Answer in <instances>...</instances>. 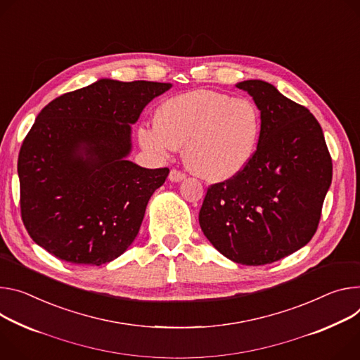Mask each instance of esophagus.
Wrapping results in <instances>:
<instances>
[{
    "mask_svg": "<svg viewBox=\"0 0 360 360\" xmlns=\"http://www.w3.org/2000/svg\"><path fill=\"white\" fill-rule=\"evenodd\" d=\"M185 178H186V175H185L184 172L176 171V169H172V171L169 172V181H171V182H181V181H184Z\"/></svg>",
    "mask_w": 360,
    "mask_h": 360,
    "instance_id": "esophagus-1",
    "label": "esophagus"
}]
</instances>
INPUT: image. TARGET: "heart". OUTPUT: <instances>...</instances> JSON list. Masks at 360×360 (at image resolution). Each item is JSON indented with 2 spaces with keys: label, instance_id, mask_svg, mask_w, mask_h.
<instances>
[{
  "label": "heart",
  "instance_id": "b5f03b06",
  "mask_svg": "<svg viewBox=\"0 0 360 360\" xmlns=\"http://www.w3.org/2000/svg\"><path fill=\"white\" fill-rule=\"evenodd\" d=\"M261 113L247 97L198 89L176 94L143 123L138 136L143 149L167 158L184 145L186 167L208 182H225L251 162L261 136Z\"/></svg>",
  "mask_w": 360,
  "mask_h": 360
}]
</instances>
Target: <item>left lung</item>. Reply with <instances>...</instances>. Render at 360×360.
Masks as SVG:
<instances>
[{
    "instance_id": "8db88e82",
    "label": "left lung",
    "mask_w": 360,
    "mask_h": 360,
    "mask_svg": "<svg viewBox=\"0 0 360 360\" xmlns=\"http://www.w3.org/2000/svg\"><path fill=\"white\" fill-rule=\"evenodd\" d=\"M261 113V136L247 168L208 188L200 225L208 241L243 266H264L314 236L332 184V158L316 117L263 80L236 84Z\"/></svg>"
}]
</instances>
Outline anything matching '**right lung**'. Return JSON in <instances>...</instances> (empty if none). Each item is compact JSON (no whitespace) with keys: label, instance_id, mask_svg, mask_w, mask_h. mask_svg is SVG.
Masks as SVG:
<instances>
[{"label":"right lung","instance_id":"1","mask_svg":"<svg viewBox=\"0 0 360 360\" xmlns=\"http://www.w3.org/2000/svg\"><path fill=\"white\" fill-rule=\"evenodd\" d=\"M171 87L101 79L39 113L17 167L21 217L32 241L79 266L110 263L130 247L152 193L169 174L127 159L132 124Z\"/></svg>","mask_w":360,"mask_h":360}]
</instances>
